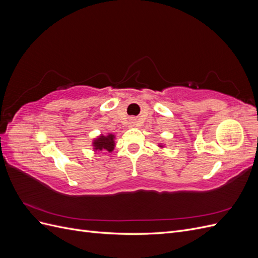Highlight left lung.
Returning a JSON list of instances; mask_svg holds the SVG:
<instances>
[{
    "mask_svg": "<svg viewBox=\"0 0 258 258\" xmlns=\"http://www.w3.org/2000/svg\"><path fill=\"white\" fill-rule=\"evenodd\" d=\"M159 147H162V145H161V144H159Z\"/></svg>",
    "mask_w": 258,
    "mask_h": 258,
    "instance_id": "1",
    "label": "left lung"
}]
</instances>
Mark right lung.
I'll list each match as a JSON object with an SVG mask.
<instances>
[{
  "instance_id": "1",
  "label": "right lung",
  "mask_w": 258,
  "mask_h": 258,
  "mask_svg": "<svg viewBox=\"0 0 258 258\" xmlns=\"http://www.w3.org/2000/svg\"><path fill=\"white\" fill-rule=\"evenodd\" d=\"M92 146L95 151H107L112 153L115 147V136L112 134H107L106 136L101 135L93 140Z\"/></svg>"
}]
</instances>
